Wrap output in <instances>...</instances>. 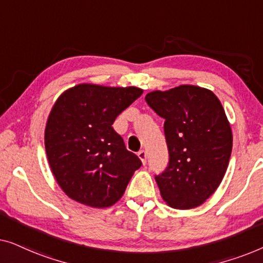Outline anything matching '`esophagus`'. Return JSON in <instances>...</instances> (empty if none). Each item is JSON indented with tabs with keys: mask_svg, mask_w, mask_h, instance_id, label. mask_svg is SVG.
I'll use <instances>...</instances> for the list:
<instances>
[{
	"mask_svg": "<svg viewBox=\"0 0 263 263\" xmlns=\"http://www.w3.org/2000/svg\"><path fill=\"white\" fill-rule=\"evenodd\" d=\"M138 156H139L140 159H141L142 164L145 165L146 161H147V152H146V151H145V149H141V151H140V152L138 153Z\"/></svg>",
	"mask_w": 263,
	"mask_h": 263,
	"instance_id": "1",
	"label": "esophagus"
}]
</instances>
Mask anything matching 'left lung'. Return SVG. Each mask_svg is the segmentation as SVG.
<instances>
[{"label": "left lung", "mask_w": 263, "mask_h": 263, "mask_svg": "<svg viewBox=\"0 0 263 263\" xmlns=\"http://www.w3.org/2000/svg\"><path fill=\"white\" fill-rule=\"evenodd\" d=\"M145 100L165 121L168 163L156 175L161 197L177 210L200 206L220 184L231 157L232 132L221 103L192 85L151 92Z\"/></svg>", "instance_id": "left-lung-1"}]
</instances>
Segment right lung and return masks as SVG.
I'll return each instance as SVG.
<instances>
[{
	"label": "right lung",
	"instance_id": "1",
	"mask_svg": "<svg viewBox=\"0 0 263 263\" xmlns=\"http://www.w3.org/2000/svg\"><path fill=\"white\" fill-rule=\"evenodd\" d=\"M142 95L138 87L81 84L57 99L45 128V151L57 183L70 199L96 208L123 195L139 157L112 128L116 117Z\"/></svg>",
	"mask_w": 263,
	"mask_h": 263
}]
</instances>
